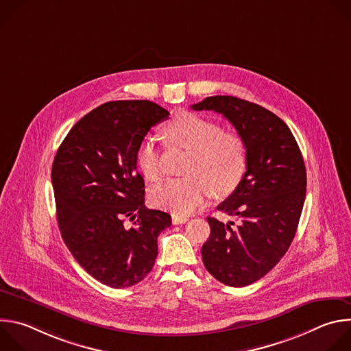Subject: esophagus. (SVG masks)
I'll return each mask as SVG.
<instances>
[{"label":"esophagus","mask_w":351,"mask_h":351,"mask_svg":"<svg viewBox=\"0 0 351 351\" xmlns=\"http://www.w3.org/2000/svg\"><path fill=\"white\" fill-rule=\"evenodd\" d=\"M187 221H189V217H184V215H172V222H173V225L186 223Z\"/></svg>","instance_id":"esophagus-1"}]
</instances>
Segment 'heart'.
<instances>
[{"label": "heart", "instance_id": "heart-1", "mask_svg": "<svg viewBox=\"0 0 351 351\" xmlns=\"http://www.w3.org/2000/svg\"><path fill=\"white\" fill-rule=\"evenodd\" d=\"M171 143L189 149L183 178L169 179L157 186L152 198L158 207L176 214H190L215 190L232 191L241 180L247 168V147L244 138L206 117L194 112H178L167 126ZM137 165L143 175L157 182L164 171L157 138L147 136L137 149Z\"/></svg>", "mask_w": 351, "mask_h": 351}]
</instances>
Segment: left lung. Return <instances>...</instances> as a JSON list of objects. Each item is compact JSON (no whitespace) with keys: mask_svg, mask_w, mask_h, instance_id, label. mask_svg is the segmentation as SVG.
Masks as SVG:
<instances>
[{"mask_svg":"<svg viewBox=\"0 0 351 351\" xmlns=\"http://www.w3.org/2000/svg\"><path fill=\"white\" fill-rule=\"evenodd\" d=\"M191 110L222 114L245 141V172L218 206L236 223L208 217L211 233L202 256L221 283L252 285L280 261L294 239L307 187L302 152L280 118L245 99L213 95Z\"/></svg>","mask_w":351,"mask_h":351,"instance_id":"left-lung-1","label":"left lung"}]
</instances>
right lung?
Here are the masks:
<instances>
[{
    "label": "right lung",
    "mask_w": 351,
    "mask_h": 351,
    "mask_svg": "<svg viewBox=\"0 0 351 351\" xmlns=\"http://www.w3.org/2000/svg\"><path fill=\"white\" fill-rule=\"evenodd\" d=\"M169 112L147 99L110 101L66 134L51 180L62 239L79 265L114 289L130 287L153 269L158 234L171 215L144 206L137 149ZM135 219L130 230L123 222Z\"/></svg>",
    "instance_id": "obj_1"
}]
</instances>
